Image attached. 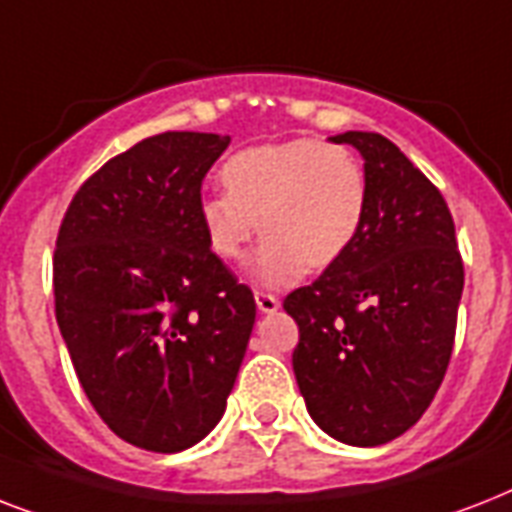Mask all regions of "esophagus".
<instances>
[{"mask_svg": "<svg viewBox=\"0 0 512 512\" xmlns=\"http://www.w3.org/2000/svg\"><path fill=\"white\" fill-rule=\"evenodd\" d=\"M255 303L257 308L263 313H273L276 308H279V297L271 295V292H265V289H257L255 292Z\"/></svg>", "mask_w": 512, "mask_h": 512, "instance_id": "1", "label": "esophagus"}]
</instances>
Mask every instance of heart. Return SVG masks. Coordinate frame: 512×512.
I'll return each mask as SVG.
<instances>
[{
	"mask_svg": "<svg viewBox=\"0 0 512 512\" xmlns=\"http://www.w3.org/2000/svg\"><path fill=\"white\" fill-rule=\"evenodd\" d=\"M220 175L225 191L199 199L209 247L223 260H239L252 236L263 231L255 273L271 284L297 279L305 268L335 265L364 225V164L337 143L289 140L244 148Z\"/></svg>",
	"mask_w": 512,
	"mask_h": 512,
	"instance_id": "1",
	"label": "heart"
}]
</instances>
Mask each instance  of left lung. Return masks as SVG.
<instances>
[{"label": "left lung", "instance_id": "obj_1", "mask_svg": "<svg viewBox=\"0 0 512 512\" xmlns=\"http://www.w3.org/2000/svg\"><path fill=\"white\" fill-rule=\"evenodd\" d=\"M364 156L369 207L350 249L284 297L297 385L319 428L380 446L412 428L452 358L465 265L444 196L377 132L332 138Z\"/></svg>", "mask_w": 512, "mask_h": 512}]
</instances>
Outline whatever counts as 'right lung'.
<instances>
[{
    "instance_id": "1",
    "label": "right lung",
    "mask_w": 512,
    "mask_h": 512,
    "mask_svg": "<svg viewBox=\"0 0 512 512\" xmlns=\"http://www.w3.org/2000/svg\"><path fill=\"white\" fill-rule=\"evenodd\" d=\"M231 138L162 132L79 185L52 255L55 319L100 420L183 452L223 417L255 295L212 252L201 183Z\"/></svg>"
}]
</instances>
